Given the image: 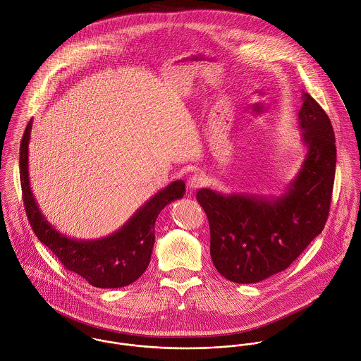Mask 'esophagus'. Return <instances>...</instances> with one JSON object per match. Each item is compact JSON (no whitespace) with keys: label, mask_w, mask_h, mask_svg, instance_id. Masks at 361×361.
<instances>
[{"label":"esophagus","mask_w":361,"mask_h":361,"mask_svg":"<svg viewBox=\"0 0 361 361\" xmlns=\"http://www.w3.org/2000/svg\"><path fill=\"white\" fill-rule=\"evenodd\" d=\"M206 183L207 178L203 173H200V172L193 173V175L189 178V180H188V186H189V189H190L192 192H193V190H197V189H200V188H203Z\"/></svg>","instance_id":"obj_1"}]
</instances>
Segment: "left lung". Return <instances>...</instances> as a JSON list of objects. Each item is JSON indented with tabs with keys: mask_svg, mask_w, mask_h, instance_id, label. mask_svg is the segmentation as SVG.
<instances>
[{
	"mask_svg": "<svg viewBox=\"0 0 361 361\" xmlns=\"http://www.w3.org/2000/svg\"><path fill=\"white\" fill-rule=\"evenodd\" d=\"M299 126L307 154L281 197L197 192L209 224L212 262L232 282L256 283L286 269L325 226L335 180V135L325 111L306 92Z\"/></svg>",
	"mask_w": 361,
	"mask_h": 361,
	"instance_id": "obj_1",
	"label": "left lung"
}]
</instances>
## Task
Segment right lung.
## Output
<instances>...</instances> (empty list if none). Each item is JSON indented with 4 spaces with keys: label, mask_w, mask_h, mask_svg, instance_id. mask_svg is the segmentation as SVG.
I'll list each match as a JSON object with an SVG mask.
<instances>
[{
    "label": "right lung",
    "mask_w": 361,
    "mask_h": 361,
    "mask_svg": "<svg viewBox=\"0 0 361 361\" xmlns=\"http://www.w3.org/2000/svg\"><path fill=\"white\" fill-rule=\"evenodd\" d=\"M29 121L20 143L22 197L30 226L68 271L85 278L92 286L111 289L133 283L147 269L154 246L155 219L171 202L183 197V180H175L159 190L115 233L96 240H76L54 229L37 206L29 182Z\"/></svg>",
    "instance_id": "add662e5"
}]
</instances>
